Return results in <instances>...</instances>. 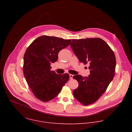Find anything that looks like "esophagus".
Segmentation results:
<instances>
[{
    "mask_svg": "<svg viewBox=\"0 0 132 132\" xmlns=\"http://www.w3.org/2000/svg\"><path fill=\"white\" fill-rule=\"evenodd\" d=\"M69 76H70V79H73V75H72V74H70Z\"/></svg>",
    "mask_w": 132,
    "mask_h": 132,
    "instance_id": "esophagus-1",
    "label": "esophagus"
}]
</instances>
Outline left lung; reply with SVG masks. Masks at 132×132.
I'll return each instance as SVG.
<instances>
[{"instance_id": "8db88e82", "label": "left lung", "mask_w": 132, "mask_h": 132, "mask_svg": "<svg viewBox=\"0 0 132 132\" xmlns=\"http://www.w3.org/2000/svg\"><path fill=\"white\" fill-rule=\"evenodd\" d=\"M71 47L81 62L89 64L88 77L73 76L79 86L73 91L76 98L84 105L96 102L112 81L116 59L109 46L100 38L72 39Z\"/></svg>"}]
</instances>
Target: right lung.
<instances>
[{"mask_svg":"<svg viewBox=\"0 0 132 132\" xmlns=\"http://www.w3.org/2000/svg\"><path fill=\"white\" fill-rule=\"evenodd\" d=\"M71 43V39L43 36L27 48L24 56V75L29 87L39 100L46 102L52 100L68 82V74H57L51 71L50 65L57 60L59 51Z\"/></svg>","mask_w":132,"mask_h":132,"instance_id":"right-lung-1","label":"right lung"}]
</instances>
